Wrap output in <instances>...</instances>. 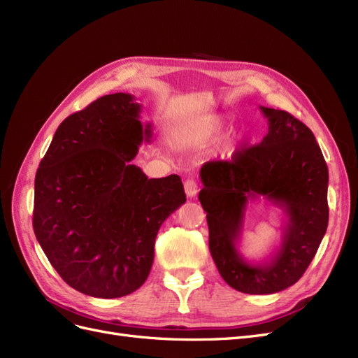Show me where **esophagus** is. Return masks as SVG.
Masks as SVG:
<instances>
[{
    "mask_svg": "<svg viewBox=\"0 0 358 358\" xmlns=\"http://www.w3.org/2000/svg\"><path fill=\"white\" fill-rule=\"evenodd\" d=\"M183 187H185V192H187V196H188L189 199L197 196L199 185H197V182L194 180V179H187L185 183H183Z\"/></svg>",
    "mask_w": 358,
    "mask_h": 358,
    "instance_id": "1",
    "label": "esophagus"
}]
</instances>
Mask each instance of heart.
<instances>
[{
	"instance_id": "1",
	"label": "heart",
	"mask_w": 358,
	"mask_h": 358,
	"mask_svg": "<svg viewBox=\"0 0 358 358\" xmlns=\"http://www.w3.org/2000/svg\"><path fill=\"white\" fill-rule=\"evenodd\" d=\"M227 129V122L218 115H203L194 119L191 124L185 127V137L196 140L199 143L208 145L218 140ZM242 136L239 134L234 140V145L239 143Z\"/></svg>"
}]
</instances>
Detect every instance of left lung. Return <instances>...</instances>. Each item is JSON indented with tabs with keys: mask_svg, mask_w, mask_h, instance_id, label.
<instances>
[{
	"mask_svg": "<svg viewBox=\"0 0 358 358\" xmlns=\"http://www.w3.org/2000/svg\"><path fill=\"white\" fill-rule=\"evenodd\" d=\"M268 131L262 143L236 150L231 161H210L200 170L199 200L209 225V249L222 279L246 294H273L306 272L329 224V169L315 136L285 110L259 106ZM263 196L286 220L277 251L252 264L236 245L249 199Z\"/></svg>",
	"mask_w": 358,
	"mask_h": 358,
	"instance_id": "obj_1",
	"label": "left lung"
}]
</instances>
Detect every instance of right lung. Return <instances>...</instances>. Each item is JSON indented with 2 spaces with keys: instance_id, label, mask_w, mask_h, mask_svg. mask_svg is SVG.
I'll list each match as a JSON object with an SVG mask.
<instances>
[{
  "instance_id": "add662e5",
  "label": "right lung",
  "mask_w": 358,
  "mask_h": 358,
  "mask_svg": "<svg viewBox=\"0 0 358 358\" xmlns=\"http://www.w3.org/2000/svg\"><path fill=\"white\" fill-rule=\"evenodd\" d=\"M131 94L104 95L64 119L34 183L32 227L53 268L86 296L138 289L159 227L187 201L178 175L149 179L131 164L152 125Z\"/></svg>"
}]
</instances>
